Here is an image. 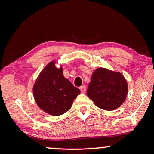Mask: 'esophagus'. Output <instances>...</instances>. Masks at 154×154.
<instances>
[{"instance_id":"esophagus-1","label":"esophagus","mask_w":154,"mask_h":154,"mask_svg":"<svg viewBox=\"0 0 154 154\" xmlns=\"http://www.w3.org/2000/svg\"><path fill=\"white\" fill-rule=\"evenodd\" d=\"M79 89L81 90V92H82V93L84 94L85 92V90H86V88H85V86H84V85H83V86L80 87Z\"/></svg>"}]
</instances>
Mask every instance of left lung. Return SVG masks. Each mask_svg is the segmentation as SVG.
Here are the masks:
<instances>
[{
	"label": "left lung",
	"mask_w": 154,
	"mask_h": 154,
	"mask_svg": "<svg viewBox=\"0 0 154 154\" xmlns=\"http://www.w3.org/2000/svg\"><path fill=\"white\" fill-rule=\"evenodd\" d=\"M127 94V81L120 72L101 67L94 71L87 95L98 107L115 110L124 103Z\"/></svg>",
	"instance_id": "left-lung-1"
}]
</instances>
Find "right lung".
I'll list each match as a JSON object with an SVG mask.
<instances>
[{
	"mask_svg": "<svg viewBox=\"0 0 154 154\" xmlns=\"http://www.w3.org/2000/svg\"><path fill=\"white\" fill-rule=\"evenodd\" d=\"M51 61L40 72L33 86V96L41 109L58 116L71 108L80 90L64 77L62 67L57 68Z\"/></svg>",
	"mask_w": 154,
	"mask_h": 154,
	"instance_id": "right-lung-1",
	"label": "right lung"
}]
</instances>
